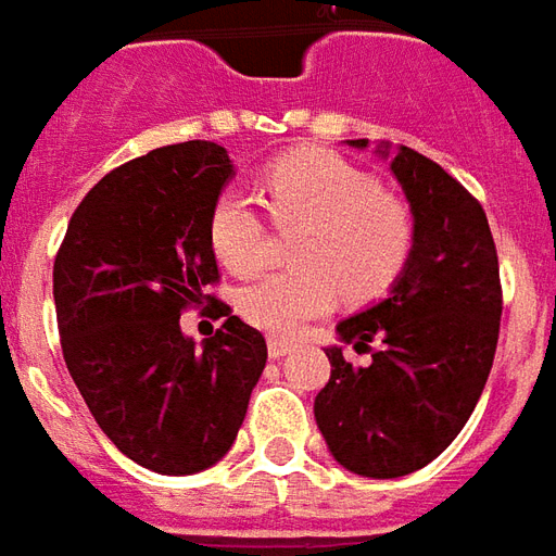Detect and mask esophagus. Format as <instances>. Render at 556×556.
<instances>
[{
    "instance_id": "esophagus-1",
    "label": "esophagus",
    "mask_w": 556,
    "mask_h": 556,
    "mask_svg": "<svg viewBox=\"0 0 556 556\" xmlns=\"http://www.w3.org/2000/svg\"><path fill=\"white\" fill-rule=\"evenodd\" d=\"M266 350H269V358H275V362H278V358H283V355H290L295 346L290 343V340L269 338V340H266Z\"/></svg>"
}]
</instances>
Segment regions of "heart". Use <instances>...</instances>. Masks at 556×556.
Listing matches in <instances>:
<instances>
[{
    "label": "heart",
    "instance_id": "obj_1",
    "mask_svg": "<svg viewBox=\"0 0 556 556\" xmlns=\"http://www.w3.org/2000/svg\"><path fill=\"white\" fill-rule=\"evenodd\" d=\"M263 204L278 228H302L293 242L299 269L263 275L237 307L251 326L293 338L311 319L338 307L382 299L406 273L415 228L408 210L384 194L370 174L328 150H290L266 162ZM210 245L230 273H257L266 261V228L251 198L218 194L206 228Z\"/></svg>",
    "mask_w": 556,
    "mask_h": 556
}]
</instances>
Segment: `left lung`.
Returning <instances> with one entry per match:
<instances>
[{"label":"left lung","mask_w":556,"mask_h":556,"mask_svg":"<svg viewBox=\"0 0 556 556\" xmlns=\"http://www.w3.org/2000/svg\"><path fill=\"white\" fill-rule=\"evenodd\" d=\"M376 153L403 186L415 245L382 302L338 323L314 417L346 471L391 480L429 465L468 424L494 362L501 275L489 218L459 180L403 144L382 141ZM343 342L356 351L376 342L371 364L346 363Z\"/></svg>","instance_id":"left-lung-1"}]
</instances>
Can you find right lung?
<instances>
[{
    "label": "right lung",
    "instance_id": "obj_1",
    "mask_svg": "<svg viewBox=\"0 0 556 556\" xmlns=\"http://www.w3.org/2000/svg\"><path fill=\"white\" fill-rule=\"evenodd\" d=\"M216 141H184L106 174L76 206L52 269L62 352L124 456L168 477L213 468L237 441L266 340L230 317L201 346L180 314L218 266L206 228L233 177Z\"/></svg>",
    "mask_w": 556,
    "mask_h": 556
}]
</instances>
